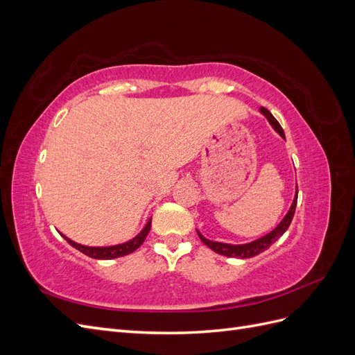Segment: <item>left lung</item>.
<instances>
[{
	"label": "left lung",
	"instance_id": "1",
	"mask_svg": "<svg viewBox=\"0 0 355 355\" xmlns=\"http://www.w3.org/2000/svg\"><path fill=\"white\" fill-rule=\"evenodd\" d=\"M262 115H265V118L268 120V123H270L272 125L274 130L280 135L284 141H286V136H284V132L283 128L280 125V123H278L275 118L272 116V114L268 111L266 108H262L259 110ZM296 202H297V185H296V194H295V198H293V202L292 206H290L288 211L286 213V216L282 219V222L277 225V227L271 231L265 234L263 237L257 239V240H253L250 243H244V244H230V243H219V241H211L209 239L204 237V235L197 230L198 232V237L200 240L206 244L207 247H210V249L213 252H216L222 256H227V257H240V259H249V257H253L256 254H259L262 252H265L268 247H270L272 243H275L278 239L282 237V235L287 231V228L290 227V223H292V219H293V214H295V210H296Z\"/></svg>",
	"mask_w": 355,
	"mask_h": 355
}]
</instances>
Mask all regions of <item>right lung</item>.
I'll use <instances>...</instances> for the list:
<instances>
[{
	"label": "right lung",
	"instance_id": "1",
	"mask_svg": "<svg viewBox=\"0 0 355 355\" xmlns=\"http://www.w3.org/2000/svg\"><path fill=\"white\" fill-rule=\"evenodd\" d=\"M149 230H151V219L146 222L144 230L139 232L136 237H133L132 240H128L125 243L114 244V245H84V244L72 241L71 239H68L67 235H63L62 232H60V235L72 247H75V249L80 250L85 256L93 257V259H105V261H108V259H115V257H121V256H125V254H130L135 250H137L139 247L142 245V243L145 241Z\"/></svg>",
	"mask_w": 355,
	"mask_h": 355
}]
</instances>
